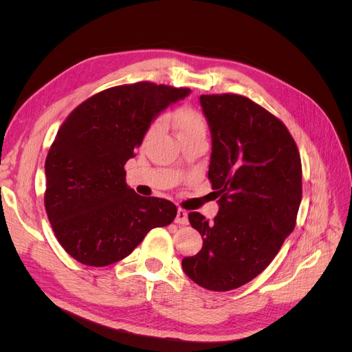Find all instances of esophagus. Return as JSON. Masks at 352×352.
I'll return each instance as SVG.
<instances>
[{
    "label": "esophagus",
    "mask_w": 352,
    "mask_h": 352,
    "mask_svg": "<svg viewBox=\"0 0 352 352\" xmlns=\"http://www.w3.org/2000/svg\"><path fill=\"white\" fill-rule=\"evenodd\" d=\"M175 221L179 223V225H188V212L184 208H177V214H176Z\"/></svg>",
    "instance_id": "1"
}]
</instances>
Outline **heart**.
Listing matches in <instances>:
<instances>
[{"instance_id":"1","label":"heart","mask_w":352,"mask_h":352,"mask_svg":"<svg viewBox=\"0 0 352 352\" xmlns=\"http://www.w3.org/2000/svg\"><path fill=\"white\" fill-rule=\"evenodd\" d=\"M168 120L173 123L179 140L192 136H206V120L199 111L192 107H182L168 116ZM158 129V122L153 123L145 133V140L154 135Z\"/></svg>"}]
</instances>
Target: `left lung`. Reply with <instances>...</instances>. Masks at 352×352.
Listing matches in <instances>:
<instances>
[{"label": "left lung", "instance_id": "obj_1", "mask_svg": "<svg viewBox=\"0 0 352 352\" xmlns=\"http://www.w3.org/2000/svg\"><path fill=\"white\" fill-rule=\"evenodd\" d=\"M211 132L208 179L219 212L189 223L202 248L182 260L189 279L225 292L258 276L294 230L302 198L301 157L278 117L236 94L201 95Z\"/></svg>", "mask_w": 352, "mask_h": 352}]
</instances>
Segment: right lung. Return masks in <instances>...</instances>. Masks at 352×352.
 <instances>
[{"label": "right lung", "mask_w": 352, "mask_h": 352, "mask_svg": "<svg viewBox=\"0 0 352 352\" xmlns=\"http://www.w3.org/2000/svg\"><path fill=\"white\" fill-rule=\"evenodd\" d=\"M189 92L151 82L120 85L92 95L61 124L45 160L44 202L74 260L92 267L117 263L151 229L175 220L173 202L126 185L124 164L155 117Z\"/></svg>", "instance_id": "add662e5"}]
</instances>
